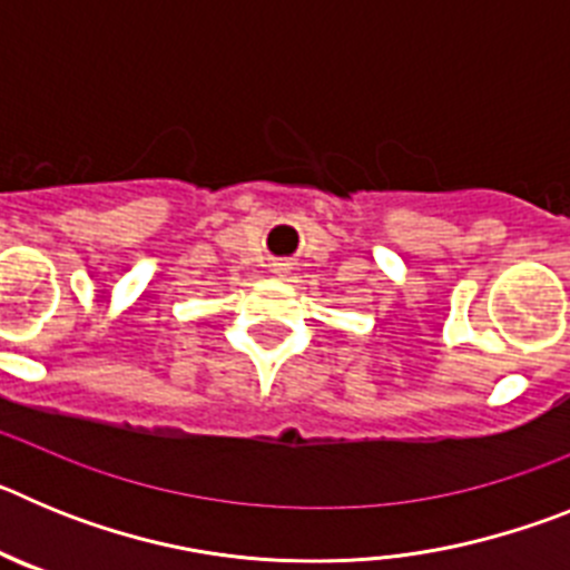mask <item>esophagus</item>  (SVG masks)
Listing matches in <instances>:
<instances>
[{"mask_svg": "<svg viewBox=\"0 0 570 570\" xmlns=\"http://www.w3.org/2000/svg\"><path fill=\"white\" fill-rule=\"evenodd\" d=\"M274 276H288L291 274V262H285V259H279V262H274Z\"/></svg>", "mask_w": 570, "mask_h": 570, "instance_id": "obj_1", "label": "esophagus"}]
</instances>
